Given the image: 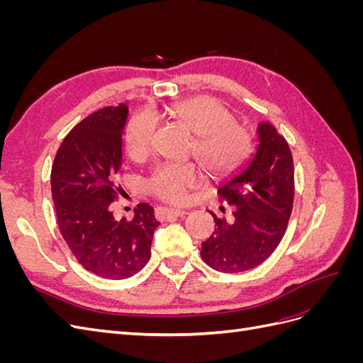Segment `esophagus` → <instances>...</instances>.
<instances>
[{"instance_id":"esophagus-1","label":"esophagus","mask_w":363,"mask_h":363,"mask_svg":"<svg viewBox=\"0 0 363 363\" xmlns=\"http://www.w3.org/2000/svg\"><path fill=\"white\" fill-rule=\"evenodd\" d=\"M186 215L184 211H180V208H168V207H157L156 208V218L159 221H164V219H172V218H179Z\"/></svg>"}]
</instances>
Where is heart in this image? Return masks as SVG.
<instances>
[{
	"label": "heart",
	"instance_id": "1",
	"mask_svg": "<svg viewBox=\"0 0 363 363\" xmlns=\"http://www.w3.org/2000/svg\"><path fill=\"white\" fill-rule=\"evenodd\" d=\"M168 112L196 136L195 156L213 177L236 171L247 159L251 148L248 135L235 125L233 115L213 98L194 96L172 104ZM156 127V118L148 112L131 116L124 135L130 159L148 156ZM200 183V172L192 164L163 163L150 175L147 188L162 201L180 204Z\"/></svg>",
	"mask_w": 363,
	"mask_h": 363
}]
</instances>
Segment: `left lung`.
<instances>
[{"instance_id": "1", "label": "left lung", "mask_w": 363, "mask_h": 363, "mask_svg": "<svg viewBox=\"0 0 363 363\" xmlns=\"http://www.w3.org/2000/svg\"><path fill=\"white\" fill-rule=\"evenodd\" d=\"M255 152L219 186L221 199L233 206V216L219 219L201 244L208 267L242 272L265 262L286 232L294 203V162L286 139L272 124L259 123Z\"/></svg>"}]
</instances>
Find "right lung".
<instances>
[{
  "label": "right lung",
  "instance_id": "1",
  "mask_svg": "<svg viewBox=\"0 0 363 363\" xmlns=\"http://www.w3.org/2000/svg\"><path fill=\"white\" fill-rule=\"evenodd\" d=\"M128 107H104L63 139L51 171L60 233L82 265L96 276L123 280L147 265L157 225L155 208L140 203L131 221H116L108 206L121 189L123 133Z\"/></svg>",
  "mask_w": 363,
  "mask_h": 363
}]
</instances>
